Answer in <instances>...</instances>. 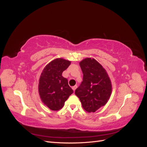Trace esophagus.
<instances>
[{"mask_svg":"<svg viewBox=\"0 0 147 147\" xmlns=\"http://www.w3.org/2000/svg\"><path fill=\"white\" fill-rule=\"evenodd\" d=\"M77 88V85H75L74 86H73V87H72V90H73L74 91H75V90H76V88Z\"/></svg>","mask_w":147,"mask_h":147,"instance_id":"esophagus-1","label":"esophagus"}]
</instances>
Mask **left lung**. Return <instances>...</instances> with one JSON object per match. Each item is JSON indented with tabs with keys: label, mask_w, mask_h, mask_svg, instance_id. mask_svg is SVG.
Listing matches in <instances>:
<instances>
[{
	"label": "left lung",
	"mask_w": 147,
	"mask_h": 147,
	"mask_svg": "<svg viewBox=\"0 0 147 147\" xmlns=\"http://www.w3.org/2000/svg\"><path fill=\"white\" fill-rule=\"evenodd\" d=\"M80 65L83 74V82L75 93L86 112H95L109 99L112 84L106 70L94 59H84Z\"/></svg>",
	"instance_id": "1"
}]
</instances>
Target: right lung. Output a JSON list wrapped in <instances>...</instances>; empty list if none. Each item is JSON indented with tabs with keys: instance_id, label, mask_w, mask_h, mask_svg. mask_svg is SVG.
Returning <instances> with one entry per match:
<instances>
[{
	"instance_id": "1",
	"label": "right lung",
	"mask_w": 147,
	"mask_h": 147,
	"mask_svg": "<svg viewBox=\"0 0 147 147\" xmlns=\"http://www.w3.org/2000/svg\"><path fill=\"white\" fill-rule=\"evenodd\" d=\"M70 64L69 61L56 59L47 65L40 75L39 94L42 102L51 110L61 109L65 101L74 92L69 86L67 79L62 76Z\"/></svg>"
}]
</instances>
